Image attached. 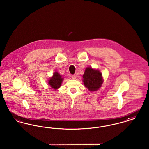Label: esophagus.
Instances as JSON below:
<instances>
[{
	"label": "esophagus",
	"mask_w": 149,
	"mask_h": 149,
	"mask_svg": "<svg viewBox=\"0 0 149 149\" xmlns=\"http://www.w3.org/2000/svg\"><path fill=\"white\" fill-rule=\"evenodd\" d=\"M76 77H77V75H76L75 74H74V75H71V78H72V79H76Z\"/></svg>",
	"instance_id": "esophagus-1"
}]
</instances>
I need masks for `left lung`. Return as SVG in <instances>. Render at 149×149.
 Returning <instances> with one entry per match:
<instances>
[{
	"label": "left lung",
	"instance_id": "left-lung-1",
	"mask_svg": "<svg viewBox=\"0 0 149 149\" xmlns=\"http://www.w3.org/2000/svg\"><path fill=\"white\" fill-rule=\"evenodd\" d=\"M83 78L85 87L91 92L98 90L103 82L102 73L91 67H87L85 69Z\"/></svg>",
	"mask_w": 149,
	"mask_h": 149
}]
</instances>
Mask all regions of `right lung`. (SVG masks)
Instances as JSON below:
<instances>
[{
  "label": "right lung",
  "mask_w": 149,
  "mask_h": 149,
  "mask_svg": "<svg viewBox=\"0 0 149 149\" xmlns=\"http://www.w3.org/2000/svg\"><path fill=\"white\" fill-rule=\"evenodd\" d=\"M64 80L62 76L58 72H54L52 77L48 80V83L50 86L55 90L58 89L61 85V83Z\"/></svg>",
  "instance_id": "right-lung-1"
}]
</instances>
